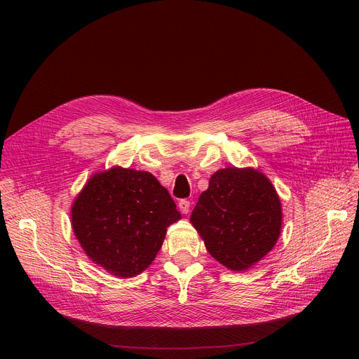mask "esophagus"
I'll list each match as a JSON object with an SVG mask.
<instances>
[{
	"label": "esophagus",
	"instance_id": "obj_1",
	"mask_svg": "<svg viewBox=\"0 0 359 359\" xmlns=\"http://www.w3.org/2000/svg\"><path fill=\"white\" fill-rule=\"evenodd\" d=\"M189 208H191V202L187 199H182L179 201V210L182 214H187L189 212Z\"/></svg>",
	"mask_w": 359,
	"mask_h": 359
}]
</instances>
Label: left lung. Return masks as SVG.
<instances>
[{
	"label": "left lung",
	"mask_w": 359,
	"mask_h": 359,
	"mask_svg": "<svg viewBox=\"0 0 359 359\" xmlns=\"http://www.w3.org/2000/svg\"><path fill=\"white\" fill-rule=\"evenodd\" d=\"M191 221L212 257L231 271H244L275 246L280 201L262 173L227 167L212 175Z\"/></svg>",
	"instance_id": "8db88e82"
}]
</instances>
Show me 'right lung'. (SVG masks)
Returning a JSON list of instances; mask_svg holds the SVG:
<instances>
[{"label":"right lung","mask_w":359,"mask_h":359,"mask_svg":"<svg viewBox=\"0 0 359 359\" xmlns=\"http://www.w3.org/2000/svg\"><path fill=\"white\" fill-rule=\"evenodd\" d=\"M71 214L86 255L121 278L148 268L161 249L165 229L182 218L153 175L121 167L94 175Z\"/></svg>","instance_id":"obj_1"}]
</instances>
